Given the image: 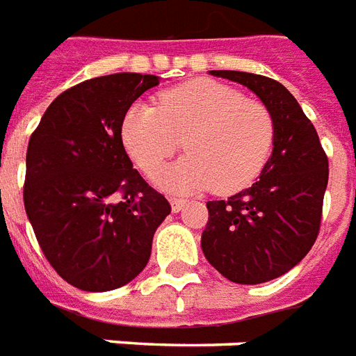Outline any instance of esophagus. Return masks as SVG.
Here are the masks:
<instances>
[{
    "instance_id": "34e87169",
    "label": "esophagus",
    "mask_w": 356,
    "mask_h": 356,
    "mask_svg": "<svg viewBox=\"0 0 356 356\" xmlns=\"http://www.w3.org/2000/svg\"><path fill=\"white\" fill-rule=\"evenodd\" d=\"M170 204H171V209L177 213V211H181L183 207H185L186 200H183V198H170Z\"/></svg>"
}]
</instances>
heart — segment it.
Returning a JSON list of instances; mask_svg holds the SVG:
<instances>
[{
    "instance_id": "1",
    "label": "heart",
    "mask_w": 356,
    "mask_h": 356,
    "mask_svg": "<svg viewBox=\"0 0 356 356\" xmlns=\"http://www.w3.org/2000/svg\"><path fill=\"white\" fill-rule=\"evenodd\" d=\"M126 152L154 179L181 147L188 156L160 177L168 191L232 194L249 186L273 149L275 122L262 102L217 81H192L162 92L156 105L134 104L120 122Z\"/></svg>"
}]
</instances>
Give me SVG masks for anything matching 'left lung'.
<instances>
[{
	"label": "left lung",
	"instance_id": "obj_1",
	"mask_svg": "<svg viewBox=\"0 0 356 356\" xmlns=\"http://www.w3.org/2000/svg\"><path fill=\"white\" fill-rule=\"evenodd\" d=\"M252 90L272 111L273 152L259 181L228 200L207 202L202 249L209 264L241 285L281 277L309 252L321 230L328 158L317 130L277 81L211 71Z\"/></svg>",
	"mask_w": 356,
	"mask_h": 356
}]
</instances>
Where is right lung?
Instances as JSON below:
<instances>
[{
    "instance_id": "1",
    "label": "right lung",
    "mask_w": 356,
    "mask_h": 356,
    "mask_svg": "<svg viewBox=\"0 0 356 356\" xmlns=\"http://www.w3.org/2000/svg\"><path fill=\"white\" fill-rule=\"evenodd\" d=\"M156 84L141 73L83 81L49 105L31 134L26 215L49 264L81 291H113L138 277L171 213L164 194L134 170L120 138L126 109Z\"/></svg>"
}]
</instances>
